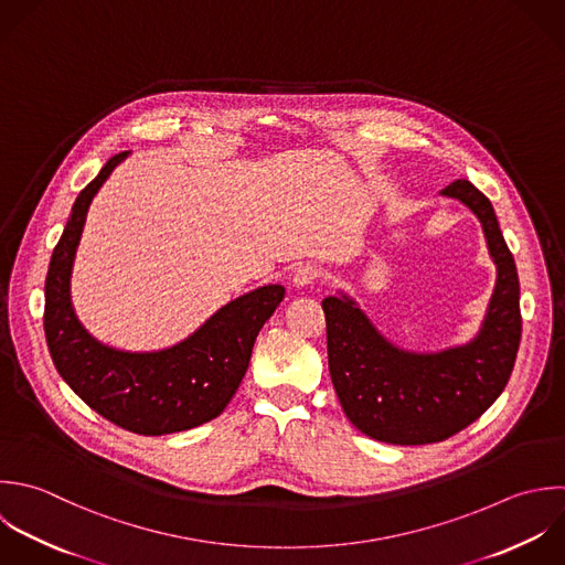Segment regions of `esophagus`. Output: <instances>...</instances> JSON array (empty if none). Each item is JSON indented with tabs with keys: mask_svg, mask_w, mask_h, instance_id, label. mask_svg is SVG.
Masks as SVG:
<instances>
[{
	"mask_svg": "<svg viewBox=\"0 0 565 565\" xmlns=\"http://www.w3.org/2000/svg\"><path fill=\"white\" fill-rule=\"evenodd\" d=\"M319 275H321V270H319L315 264H303V266H299V268L295 270L292 284H295L297 288H303V286H310L315 279H319Z\"/></svg>",
	"mask_w": 565,
	"mask_h": 565,
	"instance_id": "obj_1",
	"label": "esophagus"
}]
</instances>
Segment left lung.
Instances as JSON below:
<instances>
[{
  "instance_id": "1",
  "label": "left lung",
  "mask_w": 565,
  "mask_h": 565,
  "mask_svg": "<svg viewBox=\"0 0 565 565\" xmlns=\"http://www.w3.org/2000/svg\"><path fill=\"white\" fill-rule=\"evenodd\" d=\"M440 195L473 211L498 270L484 321L469 343L405 350L343 290L321 301L339 403L361 434L387 445L443 443L469 427L504 392L520 350V277L493 204L469 180L451 182Z\"/></svg>"
}]
</instances>
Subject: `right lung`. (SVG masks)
Listing matches in <instances>:
<instances>
[{
	"label": "right lung",
	"mask_w": 565,
	"mask_h": 565,
	"mask_svg": "<svg viewBox=\"0 0 565 565\" xmlns=\"http://www.w3.org/2000/svg\"><path fill=\"white\" fill-rule=\"evenodd\" d=\"M129 153L111 156L72 204L45 277L43 330L56 372L87 407L127 431L164 436L200 427L226 409L286 288L268 284L244 292L162 350L129 352L92 337L72 306L74 259L92 200Z\"/></svg>",
	"instance_id": "add662e5"
}]
</instances>
